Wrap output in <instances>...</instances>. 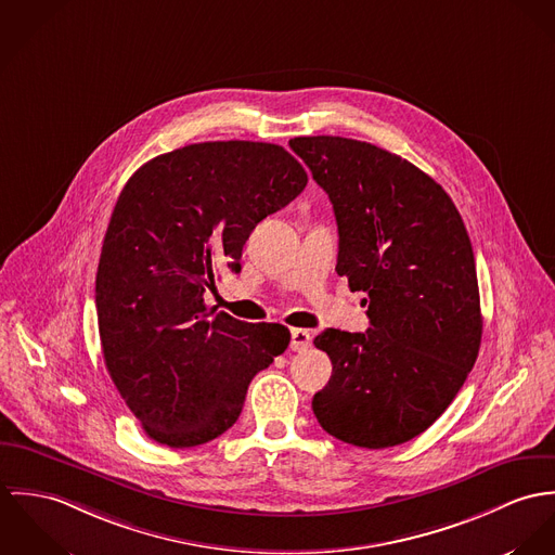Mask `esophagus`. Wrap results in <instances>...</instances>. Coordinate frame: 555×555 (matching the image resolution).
Segmentation results:
<instances>
[{
	"label": "esophagus",
	"mask_w": 555,
	"mask_h": 555,
	"mask_svg": "<svg viewBox=\"0 0 555 555\" xmlns=\"http://www.w3.org/2000/svg\"><path fill=\"white\" fill-rule=\"evenodd\" d=\"M310 343H312V336L308 330H300V327L292 330V343H289L292 351H307Z\"/></svg>",
	"instance_id": "obj_1"
}]
</instances>
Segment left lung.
Instances as JSON below:
<instances>
[{
  "mask_svg": "<svg viewBox=\"0 0 555 555\" xmlns=\"http://www.w3.org/2000/svg\"><path fill=\"white\" fill-rule=\"evenodd\" d=\"M334 206L336 272L369 294L364 334L327 327L332 360L312 411L334 438L402 444L453 402L481 347L475 253L444 189L411 162L340 135L289 140Z\"/></svg>",
  "mask_w": 555,
  "mask_h": 555,
  "instance_id": "8db88e82",
  "label": "left lung"
}]
</instances>
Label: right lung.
<instances>
[{
	"label": "right lung",
	"mask_w": 555,
	"mask_h": 555,
	"mask_svg": "<svg viewBox=\"0 0 555 555\" xmlns=\"http://www.w3.org/2000/svg\"><path fill=\"white\" fill-rule=\"evenodd\" d=\"M279 144L199 142L146 162L113 210L95 276L104 362L149 438L185 449L230 430L248 383L281 356V323L204 305L219 268L241 270L255 225L307 186Z\"/></svg>",
	"instance_id": "1"
}]
</instances>
